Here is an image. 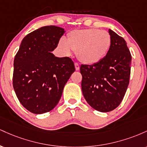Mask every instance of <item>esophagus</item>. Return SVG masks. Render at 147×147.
I'll return each mask as SVG.
<instances>
[{"label":"esophagus","mask_w":147,"mask_h":147,"mask_svg":"<svg viewBox=\"0 0 147 147\" xmlns=\"http://www.w3.org/2000/svg\"><path fill=\"white\" fill-rule=\"evenodd\" d=\"M75 67L76 70H79V63H75Z\"/></svg>","instance_id":"1"}]
</instances>
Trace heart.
Here are the masks:
<instances>
[{
	"label": "heart",
	"mask_w": 147,
	"mask_h": 147,
	"mask_svg": "<svg viewBox=\"0 0 147 147\" xmlns=\"http://www.w3.org/2000/svg\"><path fill=\"white\" fill-rule=\"evenodd\" d=\"M111 45V36L108 32L89 28L69 32L66 39L59 41L57 49L65 56H70L72 50L76 51L81 61L94 64L104 59Z\"/></svg>",
	"instance_id": "1"
}]
</instances>
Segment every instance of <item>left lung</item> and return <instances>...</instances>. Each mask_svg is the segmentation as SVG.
I'll use <instances>...</instances> for the list:
<instances>
[{
    "label": "left lung",
    "instance_id": "8db88e82",
    "mask_svg": "<svg viewBox=\"0 0 147 147\" xmlns=\"http://www.w3.org/2000/svg\"><path fill=\"white\" fill-rule=\"evenodd\" d=\"M111 48L104 59L80 67L82 89L91 107L100 112L114 110L122 102L129 84L131 55L126 41L109 29Z\"/></svg>",
    "mask_w": 147,
    "mask_h": 147
}]
</instances>
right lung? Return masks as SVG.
<instances>
[{"mask_svg": "<svg viewBox=\"0 0 147 147\" xmlns=\"http://www.w3.org/2000/svg\"><path fill=\"white\" fill-rule=\"evenodd\" d=\"M64 32L55 25L34 30L23 38L14 57L13 87L20 103L32 113H45L57 106L75 70L71 59L51 52Z\"/></svg>", "mask_w": 147, "mask_h": 147, "instance_id": "1", "label": "right lung"}]
</instances>
